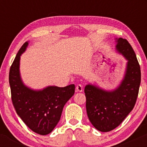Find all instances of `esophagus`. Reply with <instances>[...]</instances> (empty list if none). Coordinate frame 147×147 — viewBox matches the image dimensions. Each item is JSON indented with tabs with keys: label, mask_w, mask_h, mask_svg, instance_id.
<instances>
[{
	"label": "esophagus",
	"mask_w": 147,
	"mask_h": 147,
	"mask_svg": "<svg viewBox=\"0 0 147 147\" xmlns=\"http://www.w3.org/2000/svg\"><path fill=\"white\" fill-rule=\"evenodd\" d=\"M76 91L78 92H82L83 91V88H82V86L81 84H78L76 86Z\"/></svg>",
	"instance_id": "34e87169"
}]
</instances>
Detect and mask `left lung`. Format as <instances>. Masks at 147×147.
Instances as JSON below:
<instances>
[{
  "label": "left lung",
  "mask_w": 147,
  "mask_h": 147,
  "mask_svg": "<svg viewBox=\"0 0 147 147\" xmlns=\"http://www.w3.org/2000/svg\"><path fill=\"white\" fill-rule=\"evenodd\" d=\"M117 42V50L128 60L124 78L120 85L111 92L91 84L84 87L87 116L92 125L103 132L117 127L132 110L141 83L140 65L132 47L121 38Z\"/></svg>",
  "instance_id": "1"
}]
</instances>
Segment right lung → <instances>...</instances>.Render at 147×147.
Masks as SVG:
<instances>
[{"label": "right lung", "mask_w": 147, "mask_h": 147, "mask_svg": "<svg viewBox=\"0 0 147 147\" xmlns=\"http://www.w3.org/2000/svg\"><path fill=\"white\" fill-rule=\"evenodd\" d=\"M28 45L20 47L11 65L9 84L11 100L16 113L34 132L46 135L51 132L60 121L63 107L75 94V84L65 87L50 86L34 91L25 86L19 72L20 57Z\"/></svg>", "instance_id": "1"}]
</instances>
